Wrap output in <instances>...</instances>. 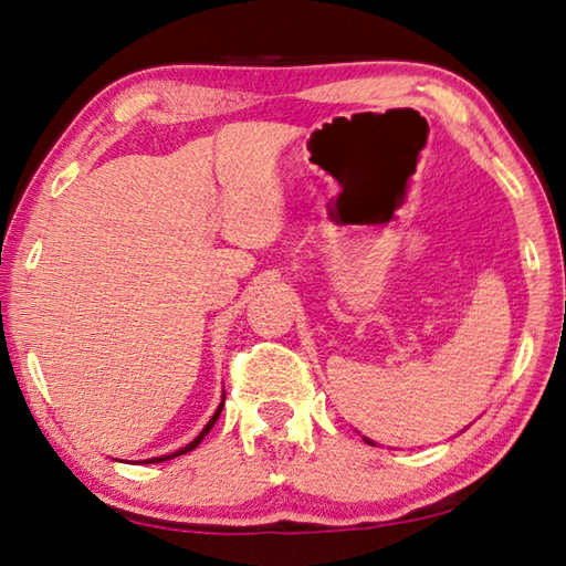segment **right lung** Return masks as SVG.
I'll return each instance as SVG.
<instances>
[{
	"mask_svg": "<svg viewBox=\"0 0 566 566\" xmlns=\"http://www.w3.org/2000/svg\"><path fill=\"white\" fill-rule=\"evenodd\" d=\"M221 407H223V401L219 403V409H217V413L214 416H211V419H209V423L205 426V431H201L199 436H197V439L195 441H191L189 446H185V449H179V451H175L172 455H159V458H147V463H163V461H169V458H177V455H185V453H189V451H195L197 449V446L201 443V439H205V436L211 431V426H214L217 423V419H219V413H221Z\"/></svg>",
	"mask_w": 566,
	"mask_h": 566,
	"instance_id": "1",
	"label": "right lung"
}]
</instances>
